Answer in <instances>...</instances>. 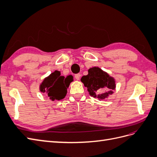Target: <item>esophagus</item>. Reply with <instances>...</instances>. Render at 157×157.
Listing matches in <instances>:
<instances>
[{"label":"esophagus","instance_id":"esophagus-1","mask_svg":"<svg viewBox=\"0 0 157 157\" xmlns=\"http://www.w3.org/2000/svg\"><path fill=\"white\" fill-rule=\"evenodd\" d=\"M75 78L76 79H77V80H79L80 78V75L79 73L76 74V75H75Z\"/></svg>","mask_w":157,"mask_h":157}]
</instances>
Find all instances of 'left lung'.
<instances>
[{
  "mask_svg": "<svg viewBox=\"0 0 157 157\" xmlns=\"http://www.w3.org/2000/svg\"><path fill=\"white\" fill-rule=\"evenodd\" d=\"M81 82L88 88L90 96L97 98L99 100L111 95L116 87L114 78L98 67L89 69L88 74L83 76Z\"/></svg>",
  "mask_w": 157,
  "mask_h": 157,
  "instance_id": "obj_1",
  "label": "left lung"
}]
</instances>
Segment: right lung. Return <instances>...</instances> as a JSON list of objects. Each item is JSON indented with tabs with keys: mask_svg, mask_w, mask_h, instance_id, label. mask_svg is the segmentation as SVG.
<instances>
[{
	"mask_svg": "<svg viewBox=\"0 0 157 157\" xmlns=\"http://www.w3.org/2000/svg\"><path fill=\"white\" fill-rule=\"evenodd\" d=\"M73 78L67 76H61L60 71H55L46 77L40 85L41 92L46 93L52 101L63 99L67 92V88Z\"/></svg>",
	"mask_w": 157,
	"mask_h": 157,
	"instance_id": "obj_1",
	"label": "right lung"
}]
</instances>
